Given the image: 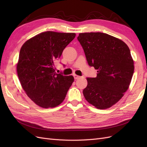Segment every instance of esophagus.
<instances>
[{"mask_svg":"<svg viewBox=\"0 0 147 147\" xmlns=\"http://www.w3.org/2000/svg\"><path fill=\"white\" fill-rule=\"evenodd\" d=\"M74 78H75V80H77V79H78V78H80L81 77H80V76H78V75H75V74H74Z\"/></svg>","mask_w":147,"mask_h":147,"instance_id":"34e87169","label":"esophagus"}]
</instances>
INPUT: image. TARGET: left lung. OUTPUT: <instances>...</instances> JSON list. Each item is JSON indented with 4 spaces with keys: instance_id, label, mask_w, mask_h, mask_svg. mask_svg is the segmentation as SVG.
<instances>
[{
    "instance_id": "1",
    "label": "left lung",
    "mask_w": 147,
    "mask_h": 147,
    "mask_svg": "<svg viewBox=\"0 0 147 147\" xmlns=\"http://www.w3.org/2000/svg\"><path fill=\"white\" fill-rule=\"evenodd\" d=\"M77 39L89 65L97 70L96 77L86 78L83 95L96 108L108 109L121 99L131 82L134 66L129 48L102 32L80 33Z\"/></svg>"
}]
</instances>
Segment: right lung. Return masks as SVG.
<instances>
[{"instance_id": "add662e5", "label": "right lung", "mask_w": 147, "mask_h": 147, "mask_svg": "<svg viewBox=\"0 0 147 147\" xmlns=\"http://www.w3.org/2000/svg\"><path fill=\"white\" fill-rule=\"evenodd\" d=\"M75 35L47 31L30 38L21 48L18 76L26 94L42 108L61 104L74 81L72 75L56 74L54 67Z\"/></svg>"}]
</instances>
